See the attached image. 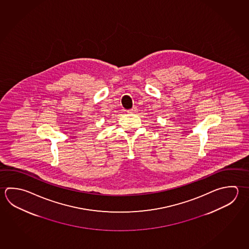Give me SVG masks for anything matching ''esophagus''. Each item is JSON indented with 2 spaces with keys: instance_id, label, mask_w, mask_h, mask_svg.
<instances>
[{
  "instance_id": "34e87169",
  "label": "esophagus",
  "mask_w": 249,
  "mask_h": 249,
  "mask_svg": "<svg viewBox=\"0 0 249 249\" xmlns=\"http://www.w3.org/2000/svg\"><path fill=\"white\" fill-rule=\"evenodd\" d=\"M136 110H137V108L134 107V108H131V109H128L127 112H128V113H134V112H136Z\"/></svg>"
}]
</instances>
